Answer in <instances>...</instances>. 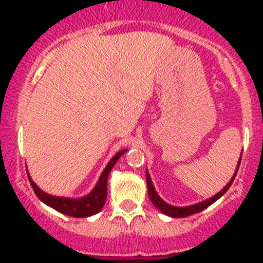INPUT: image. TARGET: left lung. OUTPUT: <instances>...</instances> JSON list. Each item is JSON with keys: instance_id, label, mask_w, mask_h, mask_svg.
<instances>
[{"instance_id": "1", "label": "left lung", "mask_w": 263, "mask_h": 263, "mask_svg": "<svg viewBox=\"0 0 263 263\" xmlns=\"http://www.w3.org/2000/svg\"><path fill=\"white\" fill-rule=\"evenodd\" d=\"M240 159H242V158H240ZM240 159H239V163H238V168H239V165H240ZM237 172L238 171H235V174H234V177H233V178H232V181L228 183V184L225 185V187L222 188V190L220 191L219 193H216V195L213 196V197H211V198H209V200L202 201V202L196 203V205H192V206H187V208H176V206H172V205H169V203L164 202V201L161 200L160 197H159L158 193L155 192V188H154L153 182H151V179H150V176H148V173L146 172V184H147L148 197H150L151 202H153V205L155 206V208L158 209V210H160L161 213L168 215V216H172V217H185V216H190V215L197 214V213H200V211L205 210L206 208H209V206H210V205H213L215 201L219 200V198L221 197V196L224 195V193L227 192L228 190H229V187H230V185H232L233 181H234L235 176H237Z\"/></svg>"}]
</instances>
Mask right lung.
I'll use <instances>...</instances> for the list:
<instances>
[{"instance_id":"add662e5","label":"right lung","mask_w":263,"mask_h":263,"mask_svg":"<svg viewBox=\"0 0 263 263\" xmlns=\"http://www.w3.org/2000/svg\"><path fill=\"white\" fill-rule=\"evenodd\" d=\"M126 151L127 150L119 151L118 154H116V155L110 159L108 165L105 166V169L103 171L102 176H100L99 181H98L94 190H92L87 196H85V197L82 198H78V200L50 196L48 193H44L43 191L39 190V188L35 185V183L31 181L30 177L28 176L29 181H30L31 187H33L34 192H35V195L38 196L39 200L43 201L46 205L50 206V208L54 209V210L73 217L91 216V215L99 213V211L102 210L103 206H104L105 200H107L108 176H109L110 171L113 169V166H115L117 160H118V159L121 158Z\"/></svg>"}]
</instances>
